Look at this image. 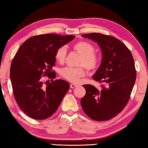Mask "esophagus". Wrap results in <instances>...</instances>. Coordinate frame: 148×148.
I'll list each match as a JSON object with an SVG mask.
<instances>
[{
    "mask_svg": "<svg viewBox=\"0 0 148 148\" xmlns=\"http://www.w3.org/2000/svg\"><path fill=\"white\" fill-rule=\"evenodd\" d=\"M77 86H78V85H76V84L72 83V84H70V88H74L75 87H76Z\"/></svg>",
    "mask_w": 148,
    "mask_h": 148,
    "instance_id": "esophagus-1",
    "label": "esophagus"
}]
</instances>
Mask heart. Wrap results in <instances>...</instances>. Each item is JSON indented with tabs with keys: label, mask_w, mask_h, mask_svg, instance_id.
Segmentation results:
<instances>
[{
	"label": "heart",
	"mask_w": 148,
	"mask_h": 148,
	"mask_svg": "<svg viewBox=\"0 0 148 148\" xmlns=\"http://www.w3.org/2000/svg\"><path fill=\"white\" fill-rule=\"evenodd\" d=\"M73 48L80 55L78 65L84 66L88 70H94L98 67L99 58L94 53V46L88 42L80 41L75 44ZM67 49L66 46H60L56 50L55 59L60 64L64 62L66 56ZM60 76L63 78L73 83H77L85 76L86 72L83 67H65L60 70Z\"/></svg>",
	"instance_id": "heart-1"
}]
</instances>
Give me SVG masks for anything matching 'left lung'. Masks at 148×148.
Masks as SVG:
<instances>
[{"instance_id": "1", "label": "left lung", "mask_w": 148, "mask_h": 148, "mask_svg": "<svg viewBox=\"0 0 148 148\" xmlns=\"http://www.w3.org/2000/svg\"><path fill=\"white\" fill-rule=\"evenodd\" d=\"M82 36L100 46L102 62L93 79L104 84L101 90L91 84L83 85L86 94L81 99L82 108L92 120H108L122 111L130 98L136 79L134 58L127 46L115 37L95 32Z\"/></svg>"}]
</instances>
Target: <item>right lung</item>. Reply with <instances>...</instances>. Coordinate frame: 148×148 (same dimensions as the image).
Listing matches in <instances>:
<instances>
[{
	"instance_id": "add662e5",
	"label": "right lung",
	"mask_w": 148,
	"mask_h": 148,
	"mask_svg": "<svg viewBox=\"0 0 148 148\" xmlns=\"http://www.w3.org/2000/svg\"><path fill=\"white\" fill-rule=\"evenodd\" d=\"M74 38L72 35H36L26 40L16 52L10 69L13 94L18 106L30 118H49L69 90L68 82L53 80L56 73L52 68L56 63V50ZM45 75L52 79L46 85L42 82Z\"/></svg>"
}]
</instances>
